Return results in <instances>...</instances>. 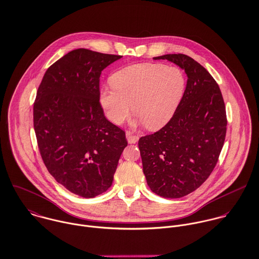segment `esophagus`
<instances>
[{
  "instance_id": "obj_1",
  "label": "esophagus",
  "mask_w": 259,
  "mask_h": 259,
  "mask_svg": "<svg viewBox=\"0 0 259 259\" xmlns=\"http://www.w3.org/2000/svg\"><path fill=\"white\" fill-rule=\"evenodd\" d=\"M125 137H126V140L128 142V144H136L138 141H139V137L138 136H134L132 133L130 132H126L125 133Z\"/></svg>"
}]
</instances>
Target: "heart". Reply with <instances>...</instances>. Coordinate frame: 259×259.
<instances>
[{"label":"heart","instance_id":"heart-1","mask_svg":"<svg viewBox=\"0 0 259 259\" xmlns=\"http://www.w3.org/2000/svg\"><path fill=\"white\" fill-rule=\"evenodd\" d=\"M110 88H103L99 103L109 121L120 124L132 110L135 123L149 130L165 126L174 116L186 89L184 72L174 66L144 63L122 68L110 77Z\"/></svg>","mask_w":259,"mask_h":259}]
</instances>
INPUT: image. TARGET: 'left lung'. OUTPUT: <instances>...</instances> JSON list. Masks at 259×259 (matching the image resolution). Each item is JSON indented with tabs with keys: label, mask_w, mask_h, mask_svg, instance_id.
Masks as SVG:
<instances>
[{
	"label": "left lung",
	"mask_w": 259,
	"mask_h": 259,
	"mask_svg": "<svg viewBox=\"0 0 259 259\" xmlns=\"http://www.w3.org/2000/svg\"><path fill=\"white\" fill-rule=\"evenodd\" d=\"M185 70L187 85L171 120L142 137L139 148L151 190L164 198H181L198 189L214 170L226 136V110L215 79L185 54L154 57Z\"/></svg>",
	"instance_id": "8db88e82"
}]
</instances>
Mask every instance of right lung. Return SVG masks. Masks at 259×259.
Segmentation results:
<instances>
[{"mask_svg": "<svg viewBox=\"0 0 259 259\" xmlns=\"http://www.w3.org/2000/svg\"><path fill=\"white\" fill-rule=\"evenodd\" d=\"M120 58L75 49L47 69L37 91L33 118L42 160L59 184L83 198L111 186L127 146L99 103L101 71Z\"/></svg>", "mask_w": 259, "mask_h": 259, "instance_id": "add662e5", "label": "right lung"}]
</instances>
